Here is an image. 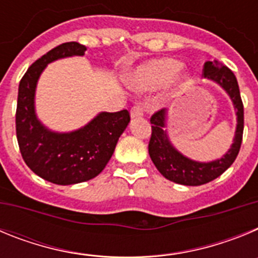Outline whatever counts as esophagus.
Returning a JSON list of instances; mask_svg holds the SVG:
<instances>
[{
	"instance_id": "obj_1",
	"label": "esophagus",
	"mask_w": 258,
	"mask_h": 258,
	"mask_svg": "<svg viewBox=\"0 0 258 258\" xmlns=\"http://www.w3.org/2000/svg\"><path fill=\"white\" fill-rule=\"evenodd\" d=\"M131 116L133 118L136 117H141V116H143V108L141 104H136V106L132 107L131 109Z\"/></svg>"
}]
</instances>
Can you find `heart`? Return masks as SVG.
Listing matches in <instances>:
<instances>
[{
    "label": "heart",
    "instance_id": "1",
    "mask_svg": "<svg viewBox=\"0 0 258 258\" xmlns=\"http://www.w3.org/2000/svg\"><path fill=\"white\" fill-rule=\"evenodd\" d=\"M182 64L178 60L172 58H160L152 59L150 61H146L140 67L131 74V83L134 88L140 90H150V89H156L165 85L169 81H172L179 71ZM188 83V77L183 76L181 79V84Z\"/></svg>",
    "mask_w": 258,
    "mask_h": 258
}]
</instances>
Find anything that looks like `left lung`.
Wrapping results in <instances>:
<instances>
[{
  "mask_svg": "<svg viewBox=\"0 0 258 258\" xmlns=\"http://www.w3.org/2000/svg\"><path fill=\"white\" fill-rule=\"evenodd\" d=\"M203 76L220 84L229 93L236 108L238 125H236L235 138L231 149L222 159L211 163H198L184 157L170 145L166 137V132L163 131V127L165 126L166 109H157L150 118L152 132L149 142V154L152 163L166 179L186 186H200L220 177L235 161L243 140L244 108H243L235 75L221 61H207L203 68Z\"/></svg>",
  "mask_w": 258,
  "mask_h": 258,
  "instance_id": "1",
  "label": "left lung"
}]
</instances>
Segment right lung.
I'll return each mask as SVG.
<instances>
[{"instance_id": "right-lung-1", "label": "right lung", "mask_w": 258, "mask_h": 258, "mask_svg": "<svg viewBox=\"0 0 258 258\" xmlns=\"http://www.w3.org/2000/svg\"><path fill=\"white\" fill-rule=\"evenodd\" d=\"M85 50L79 42L59 45L37 59L20 80L15 113L20 154L32 172L51 183L75 184L97 177L131 121L127 109L102 112L80 131L58 134L45 129L36 118L33 99L41 72L50 61L84 55Z\"/></svg>"}]
</instances>
